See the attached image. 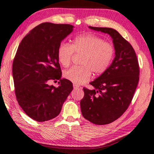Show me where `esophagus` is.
Here are the masks:
<instances>
[{"label":"esophagus","instance_id":"obj_1","mask_svg":"<svg viewBox=\"0 0 154 154\" xmlns=\"http://www.w3.org/2000/svg\"><path fill=\"white\" fill-rule=\"evenodd\" d=\"M73 88H74V89H77V88H79V86H78V85L74 84H73Z\"/></svg>","mask_w":154,"mask_h":154}]
</instances>
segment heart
Wrapping results in <instances>:
<instances>
[{
	"instance_id": "b5f03b06",
	"label": "heart",
	"mask_w": 154,
	"mask_h": 154,
	"mask_svg": "<svg viewBox=\"0 0 154 154\" xmlns=\"http://www.w3.org/2000/svg\"><path fill=\"white\" fill-rule=\"evenodd\" d=\"M82 54L79 67L64 71L63 76L73 84L80 85L88 82L91 73L100 75L104 72L113 61L115 48L111 43L94 34L77 36L72 43L62 42L57 48V58L61 65L68 67L73 54Z\"/></svg>"
}]
</instances>
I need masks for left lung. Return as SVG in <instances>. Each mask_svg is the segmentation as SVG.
<instances>
[{
	"label": "left lung",
	"mask_w": 154,
	"mask_h": 154,
	"mask_svg": "<svg viewBox=\"0 0 154 154\" xmlns=\"http://www.w3.org/2000/svg\"><path fill=\"white\" fill-rule=\"evenodd\" d=\"M113 38L116 57L111 65L95 81L94 90L84 88L80 101L82 116L91 122L104 125L118 119L128 109L139 81L140 68L132 45L116 29L89 26Z\"/></svg>",
	"instance_id": "obj_1"
}]
</instances>
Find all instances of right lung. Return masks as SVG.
<instances>
[{"mask_svg": "<svg viewBox=\"0 0 154 154\" xmlns=\"http://www.w3.org/2000/svg\"><path fill=\"white\" fill-rule=\"evenodd\" d=\"M70 24L43 23L20 43L12 64L15 95L21 109L37 122L54 118L72 91V82L61 79L57 48L72 31ZM59 80V87L50 86Z\"/></svg>", "mask_w": 154, "mask_h": 154, "instance_id": "obj_1", "label": "right lung"}]
</instances>
